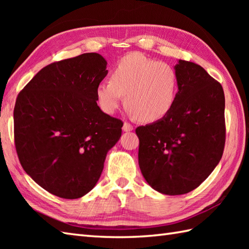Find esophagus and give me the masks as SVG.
Segmentation results:
<instances>
[{
	"instance_id": "esophagus-1",
	"label": "esophagus",
	"mask_w": 249,
	"mask_h": 249,
	"mask_svg": "<svg viewBox=\"0 0 249 249\" xmlns=\"http://www.w3.org/2000/svg\"><path fill=\"white\" fill-rule=\"evenodd\" d=\"M134 129V125H131L128 122H125L123 125V130L124 131H131Z\"/></svg>"
}]
</instances>
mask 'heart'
Instances as JSON below:
<instances>
[{"label":"heart","instance_id":"obj_1","mask_svg":"<svg viewBox=\"0 0 249 249\" xmlns=\"http://www.w3.org/2000/svg\"><path fill=\"white\" fill-rule=\"evenodd\" d=\"M178 79L174 68L144 54L133 52L122 57L111 72V81L96 89L98 104L105 112L113 113L125 95V105L139 120L160 121L176 104Z\"/></svg>","mask_w":249,"mask_h":249}]
</instances>
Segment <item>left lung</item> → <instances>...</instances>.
I'll use <instances>...</instances> for the list:
<instances>
[{"mask_svg": "<svg viewBox=\"0 0 249 249\" xmlns=\"http://www.w3.org/2000/svg\"><path fill=\"white\" fill-rule=\"evenodd\" d=\"M178 92L165 118L139 126V167L152 188L183 195L197 188L217 166L226 142L225 94L204 68L179 60Z\"/></svg>", "mask_w": 249, "mask_h": 249, "instance_id": "obj_1", "label": "left lung"}]
</instances>
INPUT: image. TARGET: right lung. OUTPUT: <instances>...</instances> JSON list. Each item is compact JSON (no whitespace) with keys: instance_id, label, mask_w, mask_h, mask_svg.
Masks as SVG:
<instances>
[{"instance_id":"obj_1","label":"right lung","mask_w":249,"mask_h":249,"mask_svg":"<svg viewBox=\"0 0 249 249\" xmlns=\"http://www.w3.org/2000/svg\"><path fill=\"white\" fill-rule=\"evenodd\" d=\"M98 53L51 63L19 92L14 109L15 146L24 171L50 194L78 199L96 185L123 122L97 106L107 76Z\"/></svg>"}]
</instances>
